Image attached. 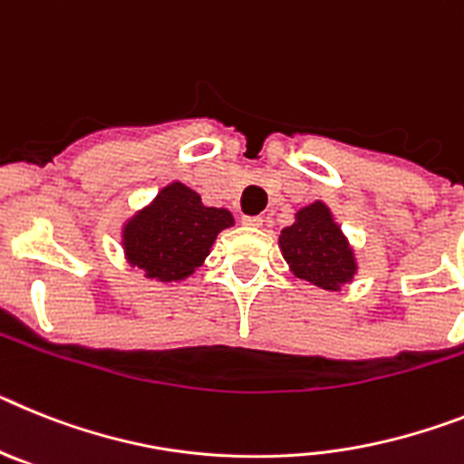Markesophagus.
<instances>
[{
    "label": "esophagus",
    "mask_w": 464,
    "mask_h": 464,
    "mask_svg": "<svg viewBox=\"0 0 464 464\" xmlns=\"http://www.w3.org/2000/svg\"><path fill=\"white\" fill-rule=\"evenodd\" d=\"M243 224L245 227H252V228H261V224H264V219L261 217H243Z\"/></svg>",
    "instance_id": "esophagus-1"
}]
</instances>
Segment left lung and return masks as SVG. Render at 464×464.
<instances>
[{
	"mask_svg": "<svg viewBox=\"0 0 464 464\" xmlns=\"http://www.w3.org/2000/svg\"><path fill=\"white\" fill-rule=\"evenodd\" d=\"M289 271L317 289L341 292L360 273L357 255L324 200L296 209L294 224L277 237Z\"/></svg>",
	"mask_w": 464,
	"mask_h": 464,
	"instance_id": "obj_1",
	"label": "left lung"
}]
</instances>
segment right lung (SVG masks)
Wrapping results in <instances>:
<instances>
[{
  "mask_svg": "<svg viewBox=\"0 0 464 464\" xmlns=\"http://www.w3.org/2000/svg\"><path fill=\"white\" fill-rule=\"evenodd\" d=\"M233 224L227 208H208L187 184L170 182L123 221L121 247L130 268L172 285L198 271L217 236Z\"/></svg>",
  "mask_w": 464,
  "mask_h": 464,
  "instance_id": "obj_1",
  "label": "right lung"
}]
</instances>
